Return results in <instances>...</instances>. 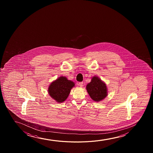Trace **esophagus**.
<instances>
[{"instance_id":"34e87169","label":"esophagus","mask_w":153,"mask_h":153,"mask_svg":"<svg viewBox=\"0 0 153 153\" xmlns=\"http://www.w3.org/2000/svg\"><path fill=\"white\" fill-rule=\"evenodd\" d=\"M78 85L80 86V87H82V86H83V82H79V84H78Z\"/></svg>"}]
</instances>
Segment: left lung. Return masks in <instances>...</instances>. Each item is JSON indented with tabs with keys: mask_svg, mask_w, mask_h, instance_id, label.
I'll use <instances>...</instances> for the list:
<instances>
[{
	"mask_svg": "<svg viewBox=\"0 0 153 153\" xmlns=\"http://www.w3.org/2000/svg\"><path fill=\"white\" fill-rule=\"evenodd\" d=\"M86 89L93 100L99 102L108 96L106 84L99 78L94 76L86 86Z\"/></svg>",
	"mask_w": 153,
	"mask_h": 153,
	"instance_id": "8db88e82",
	"label": "left lung"
}]
</instances>
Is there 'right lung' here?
I'll return each instance as SVG.
<instances>
[{
  "instance_id": "1",
  "label": "right lung",
  "mask_w": 153,
  "mask_h": 153,
  "mask_svg": "<svg viewBox=\"0 0 153 153\" xmlns=\"http://www.w3.org/2000/svg\"><path fill=\"white\" fill-rule=\"evenodd\" d=\"M75 83L64 76L58 78L51 82L48 87V92L51 97L57 102L62 103L66 100Z\"/></svg>"
}]
</instances>
